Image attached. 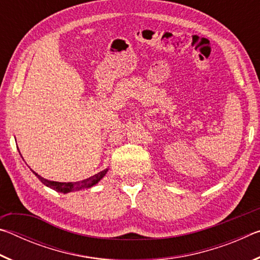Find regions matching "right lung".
<instances>
[{
  "label": "right lung",
  "instance_id": "obj_1",
  "mask_svg": "<svg viewBox=\"0 0 260 260\" xmlns=\"http://www.w3.org/2000/svg\"><path fill=\"white\" fill-rule=\"evenodd\" d=\"M108 170H104L102 172H100L98 174L93 175V177L88 178L86 180H82V181H78V182H56V181H48V180L43 179L42 177H40L38 173L33 172L37 177L39 178V180L43 183L46 184L47 187H49L54 190L58 191V192H70V191H74V190H80V189L83 188H90L91 186L98 183L101 179H102L105 174H107Z\"/></svg>",
  "mask_w": 260,
  "mask_h": 260
}]
</instances>
